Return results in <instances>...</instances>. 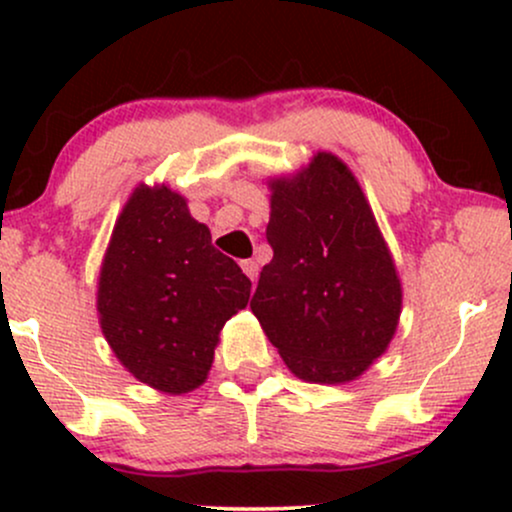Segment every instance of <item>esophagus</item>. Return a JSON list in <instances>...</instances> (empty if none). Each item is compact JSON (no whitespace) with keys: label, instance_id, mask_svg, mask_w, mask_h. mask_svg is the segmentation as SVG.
Listing matches in <instances>:
<instances>
[{"label":"esophagus","instance_id":"obj_1","mask_svg":"<svg viewBox=\"0 0 512 512\" xmlns=\"http://www.w3.org/2000/svg\"><path fill=\"white\" fill-rule=\"evenodd\" d=\"M240 267H243L245 276H248V279L252 281V284H255V281H257V274H260V267H257V262H255V260H245L243 264H240Z\"/></svg>","mask_w":512,"mask_h":512}]
</instances>
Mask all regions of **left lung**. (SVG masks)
<instances>
[{
	"label": "left lung",
	"instance_id": "left-lung-1",
	"mask_svg": "<svg viewBox=\"0 0 512 512\" xmlns=\"http://www.w3.org/2000/svg\"><path fill=\"white\" fill-rule=\"evenodd\" d=\"M267 185L274 257L252 313L296 378L351 383L397 332L402 281L392 252L356 175L330 151Z\"/></svg>",
	"mask_w": 512,
	"mask_h": 512
}]
</instances>
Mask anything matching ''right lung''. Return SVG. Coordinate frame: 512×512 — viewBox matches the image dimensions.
<instances>
[{
  "mask_svg": "<svg viewBox=\"0 0 512 512\" xmlns=\"http://www.w3.org/2000/svg\"><path fill=\"white\" fill-rule=\"evenodd\" d=\"M250 279L211 245L187 199L137 185L117 216L98 276V320L117 361L163 395L207 380L219 334L248 305Z\"/></svg>",
  "mask_w": 512,
  "mask_h": 512,
  "instance_id": "obj_1",
  "label": "right lung"
}]
</instances>
